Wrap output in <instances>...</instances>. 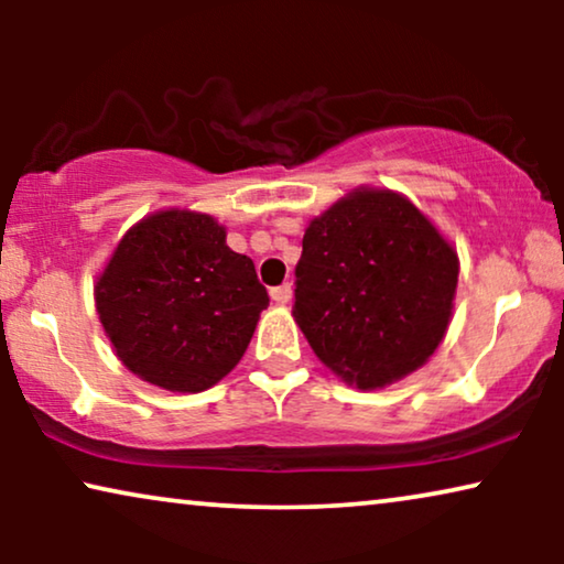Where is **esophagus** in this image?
<instances>
[{
	"mask_svg": "<svg viewBox=\"0 0 564 564\" xmlns=\"http://www.w3.org/2000/svg\"><path fill=\"white\" fill-rule=\"evenodd\" d=\"M269 295H272V300H274L276 305H288L290 300H292V284L284 282V284H280V288H272V292H269Z\"/></svg>",
	"mask_w": 564,
	"mask_h": 564,
	"instance_id": "obj_1",
	"label": "esophagus"
}]
</instances>
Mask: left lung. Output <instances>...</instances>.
<instances>
[{"label": "left lung", "instance_id": "obj_1", "mask_svg": "<svg viewBox=\"0 0 564 564\" xmlns=\"http://www.w3.org/2000/svg\"><path fill=\"white\" fill-rule=\"evenodd\" d=\"M292 318L346 384L377 390L431 359L449 328L459 257L400 192L357 187L307 223Z\"/></svg>", "mask_w": 564, "mask_h": 564}]
</instances>
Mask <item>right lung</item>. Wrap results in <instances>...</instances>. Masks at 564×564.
I'll return each instance as SVG.
<instances>
[{"instance_id":"add662e5","label":"right lung","mask_w":564,"mask_h":564,"mask_svg":"<svg viewBox=\"0 0 564 564\" xmlns=\"http://www.w3.org/2000/svg\"><path fill=\"white\" fill-rule=\"evenodd\" d=\"M95 305L130 372L203 392L241 361L269 295L213 215L169 207L126 230L97 274Z\"/></svg>"}]
</instances>
